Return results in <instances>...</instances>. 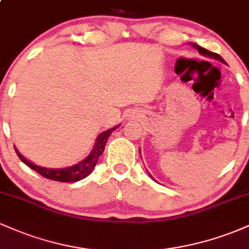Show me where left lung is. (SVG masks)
<instances>
[{
    "label": "left lung",
    "mask_w": 249,
    "mask_h": 249,
    "mask_svg": "<svg viewBox=\"0 0 249 249\" xmlns=\"http://www.w3.org/2000/svg\"><path fill=\"white\" fill-rule=\"evenodd\" d=\"M192 45H193L194 48H196V50L199 51V53H201L202 56L210 57V58H215V59H218V61H220V62L225 63L224 59H222V57L220 56V55H218V53H212V51H210V50H206V49H204V48H201V47H200V45H196V44H194V43H193ZM139 153H141V151H139Z\"/></svg>",
    "instance_id": "8db88e82"
}]
</instances>
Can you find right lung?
<instances>
[{"label": "right lung", "instance_id": "add662e5", "mask_svg": "<svg viewBox=\"0 0 249 249\" xmlns=\"http://www.w3.org/2000/svg\"><path fill=\"white\" fill-rule=\"evenodd\" d=\"M116 127L110 128V130L105 131V132L101 133L97 138L96 145L93 146L92 152H91L84 160H82L78 164L73 165L71 167H67V168H45V167H41V166H36L34 165L33 162H30L29 160L24 158L23 156L19 154L18 151L16 150L17 156L18 158L21 159L22 161L24 162L25 165H28L30 168H33L34 171H36L37 173L41 174L42 177L44 178L50 179V180H55V181H61V182H72V181H78L85 177L89 176L91 173V171L93 170V167L96 166L97 161H98V158L102 156L103 152H104L105 148V144H107L108 137H110L111 132L113 130H116Z\"/></svg>", "mask_w": 249, "mask_h": 249}]
</instances>
